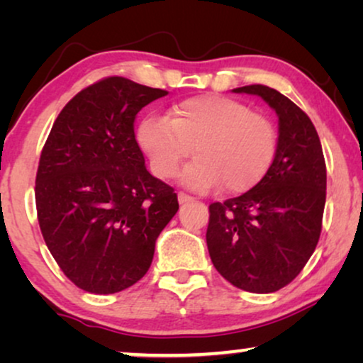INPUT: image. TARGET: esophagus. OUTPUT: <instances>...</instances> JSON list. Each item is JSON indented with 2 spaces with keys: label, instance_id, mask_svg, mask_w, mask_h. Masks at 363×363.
<instances>
[{
  "label": "esophagus",
  "instance_id": "obj_1",
  "mask_svg": "<svg viewBox=\"0 0 363 363\" xmlns=\"http://www.w3.org/2000/svg\"><path fill=\"white\" fill-rule=\"evenodd\" d=\"M193 200H195V198H193L191 195H188V193H183V191L178 193V201H180L182 205H183V203H188V201H193Z\"/></svg>",
  "mask_w": 363,
  "mask_h": 363
}]
</instances>
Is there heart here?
<instances>
[{"label": "heart", "instance_id": "obj_1", "mask_svg": "<svg viewBox=\"0 0 363 363\" xmlns=\"http://www.w3.org/2000/svg\"><path fill=\"white\" fill-rule=\"evenodd\" d=\"M137 140L158 178H172L182 162L196 158L183 182L198 190L221 183L226 193L257 185L269 170L277 148L274 123L250 106L223 96H198L172 107L168 117H145Z\"/></svg>", "mask_w": 363, "mask_h": 363}]
</instances>
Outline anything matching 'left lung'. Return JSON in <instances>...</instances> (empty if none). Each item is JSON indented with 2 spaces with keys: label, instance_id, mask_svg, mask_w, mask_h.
Segmentation results:
<instances>
[{
  "label": "left lung",
  "instance_id": "1",
  "mask_svg": "<svg viewBox=\"0 0 363 363\" xmlns=\"http://www.w3.org/2000/svg\"><path fill=\"white\" fill-rule=\"evenodd\" d=\"M259 96L279 117L274 160L241 196L210 205L206 245L216 271L238 289L276 292L296 279L319 242L327 172L307 113L276 89H233Z\"/></svg>",
  "mask_w": 363,
  "mask_h": 363
}]
</instances>
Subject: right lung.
I'll list each match as a JSON object with an SVG mask.
<instances>
[{"label": "right lung", "mask_w": 363, "mask_h": 363, "mask_svg": "<svg viewBox=\"0 0 363 363\" xmlns=\"http://www.w3.org/2000/svg\"><path fill=\"white\" fill-rule=\"evenodd\" d=\"M163 89L106 77L59 113L36 173L38 221L61 271L81 289L113 294L140 281L178 211L175 190L152 177L133 122Z\"/></svg>", "instance_id": "obj_1"}]
</instances>
